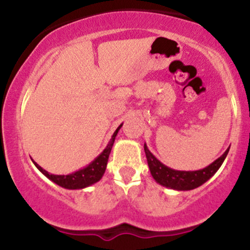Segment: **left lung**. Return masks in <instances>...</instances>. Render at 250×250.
I'll use <instances>...</instances> for the list:
<instances>
[{"instance_id": "obj_1", "label": "left lung", "mask_w": 250, "mask_h": 250, "mask_svg": "<svg viewBox=\"0 0 250 250\" xmlns=\"http://www.w3.org/2000/svg\"><path fill=\"white\" fill-rule=\"evenodd\" d=\"M230 148V147H229ZM229 148L223 153L219 159H216L213 163L208 166V167L200 169V170L193 171H186V170H175L163 165L161 161L156 159L153 154L150 153L147 145L145 143V153L147 156V161L149 169H150L151 176L156 181L159 185L167 187L175 190H191L203 183L207 182L213 175L219 170L225 159L228 155Z\"/></svg>"}]
</instances>
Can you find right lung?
I'll list each match as a JSON object with an SVG mask.
<instances>
[{
  "label": "right lung",
  "mask_w": 250,
  "mask_h": 250,
  "mask_svg": "<svg viewBox=\"0 0 250 250\" xmlns=\"http://www.w3.org/2000/svg\"><path fill=\"white\" fill-rule=\"evenodd\" d=\"M122 125H120L116 130L114 131L113 136H111L110 141H109L107 147L104 148V150H103L102 153L100 154L95 160H94V161L89 163L87 167L79 169L77 171H74V173L68 174V175H54V174L48 173V171L44 170L42 167H40L35 161H33V163L36 166V168L39 169L43 175H44V176H47L48 179L53 181L54 183L59 185L60 187H63L65 189L87 188L89 186L99 182V181L102 179L103 174H104L105 171V168H107L109 154H110L114 141H115V137L117 133H119L120 129H121Z\"/></svg>",
  "instance_id": "1"
}]
</instances>
